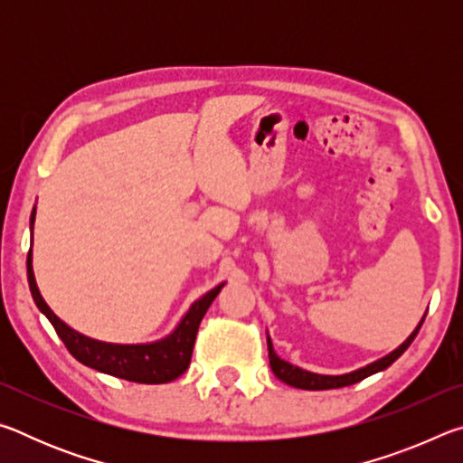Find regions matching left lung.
Here are the masks:
<instances>
[{
	"instance_id": "left-lung-1",
	"label": "left lung",
	"mask_w": 463,
	"mask_h": 463,
	"mask_svg": "<svg viewBox=\"0 0 463 463\" xmlns=\"http://www.w3.org/2000/svg\"><path fill=\"white\" fill-rule=\"evenodd\" d=\"M422 320H425V318H422ZM422 320L419 323V326L414 328L409 339H406V341L401 345V347L392 351L390 355L382 357V359H378V362H373V364H370V365L362 367V370L351 372V373H345V375H320V373H312V372L302 370V367H298V365H292V364L284 362V359H279V357L276 355V351H273V345H271V339L268 336V349H269V365H271V372L276 373L281 382H286L288 386H294V388H300V390H333V388L351 386V383L362 382L364 378H367V375L386 370V367H390L392 364H394L396 359L401 357L406 349H409V345L414 341V336H417L419 328H420V325H422Z\"/></svg>"
}]
</instances>
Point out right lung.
Returning <instances> with one entry per match:
<instances>
[{
    "label": "right lung",
    "mask_w": 463,
    "mask_h": 463,
    "mask_svg": "<svg viewBox=\"0 0 463 463\" xmlns=\"http://www.w3.org/2000/svg\"><path fill=\"white\" fill-rule=\"evenodd\" d=\"M34 214L36 208L33 210V216H30V224H34ZM26 268L30 292H33L36 307L51 320V325L61 336V341L65 343L69 354H71L77 362L91 367V370H98L101 373H109L116 375V378L137 383H165L179 378V375L190 367L198 326L203 315H206V310L210 308V304L214 302V298L222 288L221 284L218 288L210 289L208 294H203L200 300H195L192 304V308L187 310L182 323H179V326L167 336V339L148 345H114L90 339V336L77 333L71 326L62 323V320L46 307L41 292H38L33 273V253H30V250Z\"/></svg>",
    "instance_id": "right-lung-1"
}]
</instances>
